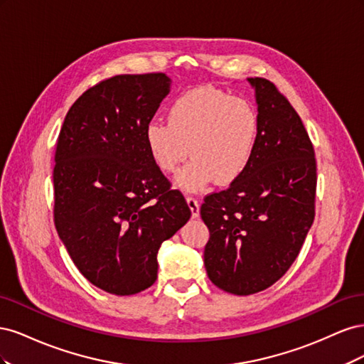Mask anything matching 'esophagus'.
<instances>
[{
  "instance_id": "obj_1",
  "label": "esophagus",
  "mask_w": 364,
  "mask_h": 364,
  "mask_svg": "<svg viewBox=\"0 0 364 364\" xmlns=\"http://www.w3.org/2000/svg\"><path fill=\"white\" fill-rule=\"evenodd\" d=\"M186 203H188V206L191 209V217L193 218L199 217V214H200V203H199V200H197L196 197H193V196H188V197H186Z\"/></svg>"
}]
</instances>
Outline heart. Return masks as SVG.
Wrapping results in <instances>:
<instances>
[{
	"label": "heart",
	"mask_w": 364,
	"mask_h": 364,
	"mask_svg": "<svg viewBox=\"0 0 364 364\" xmlns=\"http://www.w3.org/2000/svg\"><path fill=\"white\" fill-rule=\"evenodd\" d=\"M168 123L150 121L144 141L156 167L171 174L190 155L191 161L176 176L181 190L200 191L209 183H235L255 156L261 123L246 98L213 86L181 94L168 107Z\"/></svg>",
	"instance_id": "b5f03b06"
}]
</instances>
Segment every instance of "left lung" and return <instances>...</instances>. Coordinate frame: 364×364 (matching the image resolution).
I'll use <instances>...</instances> for the list:
<instances>
[{"label": "left lung", "mask_w": 364, "mask_h": 364, "mask_svg": "<svg viewBox=\"0 0 364 364\" xmlns=\"http://www.w3.org/2000/svg\"><path fill=\"white\" fill-rule=\"evenodd\" d=\"M261 135L247 171L205 197V269L214 285L247 296L269 289L299 255L314 220L316 158L301 117L278 87L250 77Z\"/></svg>", "instance_id": "8db88e82"}]
</instances>
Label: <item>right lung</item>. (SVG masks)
I'll list each match as a JSON object with an SVG mask.
<instances>
[{
	"mask_svg": "<svg viewBox=\"0 0 364 364\" xmlns=\"http://www.w3.org/2000/svg\"><path fill=\"white\" fill-rule=\"evenodd\" d=\"M170 85L164 73L102 80L70 107L58 138L54 225L83 277L117 296L153 285L161 245L191 217L144 141Z\"/></svg>",
	"mask_w": 364,
	"mask_h": 364,
	"instance_id": "1",
	"label": "right lung"
}]
</instances>
